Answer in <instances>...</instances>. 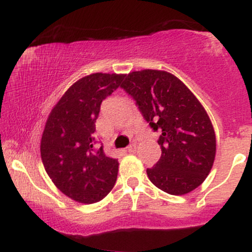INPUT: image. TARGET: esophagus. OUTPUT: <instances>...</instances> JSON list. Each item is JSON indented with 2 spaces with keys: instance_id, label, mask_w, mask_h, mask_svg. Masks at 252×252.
I'll return each mask as SVG.
<instances>
[{
  "instance_id": "1",
  "label": "esophagus",
  "mask_w": 252,
  "mask_h": 252,
  "mask_svg": "<svg viewBox=\"0 0 252 252\" xmlns=\"http://www.w3.org/2000/svg\"><path fill=\"white\" fill-rule=\"evenodd\" d=\"M136 148H137V144L136 143H131L130 146L126 148V150H128L129 153H135L136 152Z\"/></svg>"
}]
</instances>
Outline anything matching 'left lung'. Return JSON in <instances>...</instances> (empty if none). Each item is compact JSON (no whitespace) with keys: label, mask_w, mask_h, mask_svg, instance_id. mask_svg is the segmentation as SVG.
I'll return each mask as SVG.
<instances>
[{"label":"left lung","mask_w":252,"mask_h":252,"mask_svg":"<svg viewBox=\"0 0 252 252\" xmlns=\"http://www.w3.org/2000/svg\"><path fill=\"white\" fill-rule=\"evenodd\" d=\"M121 86L153 130L161 132L162 153L147 169L149 180L172 195L200 186L212 169L217 144L212 122L198 98L178 77L161 70L130 72Z\"/></svg>","instance_id":"obj_1"}]
</instances>
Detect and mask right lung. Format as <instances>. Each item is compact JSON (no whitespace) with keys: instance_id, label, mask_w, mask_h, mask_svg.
I'll list each match as a JSON object with an SVG mask.
<instances>
[{"instance_id":"add662e5","label":"right lung","mask_w":252,"mask_h":252,"mask_svg":"<svg viewBox=\"0 0 252 252\" xmlns=\"http://www.w3.org/2000/svg\"><path fill=\"white\" fill-rule=\"evenodd\" d=\"M126 74L92 73L72 84L51 110L40 154L46 173L60 192L80 204L100 201L114 189L118 160L94 148L100 104Z\"/></svg>"}]
</instances>
